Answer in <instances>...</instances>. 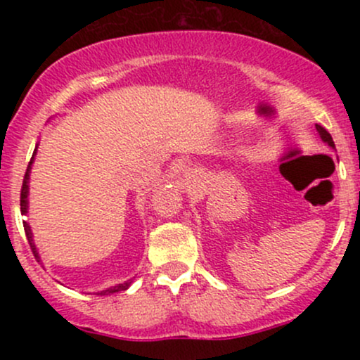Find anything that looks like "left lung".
Returning <instances> with one entry per match:
<instances>
[{"mask_svg":"<svg viewBox=\"0 0 360 360\" xmlns=\"http://www.w3.org/2000/svg\"><path fill=\"white\" fill-rule=\"evenodd\" d=\"M316 131H318V134H320V137H321V140H323V142L328 143L330 147H335V143H333V140H332V135H330L323 127L316 125Z\"/></svg>","mask_w":360,"mask_h":360,"instance_id":"8db88e82","label":"left lung"}]
</instances>
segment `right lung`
Listing matches in <instances>:
<instances>
[{
	"mask_svg": "<svg viewBox=\"0 0 360 360\" xmlns=\"http://www.w3.org/2000/svg\"><path fill=\"white\" fill-rule=\"evenodd\" d=\"M37 150V148H35ZM35 150H34V155H32L30 162H28V167H27V172H25V177H23V184H22V193H20V208H22V214H27V206H28V201H27V196H28V177H30V169H32V162H34V157H35ZM23 229H25V235H27L28 238V243H30V249L34 252L35 259H40L39 254H37V247L34 243V238H32V232H30V226H28L27 221H23ZM131 284V281H127V283L123 284H117V286L113 288H108L105 289V291L98 292V295H111V292H118V291H125L128 289V286Z\"/></svg>",
	"mask_w": 360,
	"mask_h": 360,
	"instance_id": "right-lung-1",
	"label": "right lung"
}]
</instances>
